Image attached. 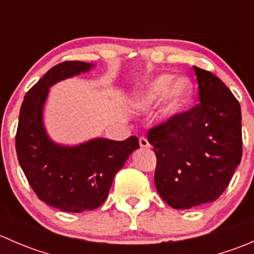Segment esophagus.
<instances>
[{"label":"esophagus","instance_id":"obj_1","mask_svg":"<svg viewBox=\"0 0 254 254\" xmlns=\"http://www.w3.org/2000/svg\"><path fill=\"white\" fill-rule=\"evenodd\" d=\"M139 143L142 148H150V142H148V140L146 137H140Z\"/></svg>","mask_w":254,"mask_h":254}]
</instances>
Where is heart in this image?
Instances as JSON below:
<instances>
[{
	"label": "heart",
	"mask_w": 254,
	"mask_h": 254,
	"mask_svg": "<svg viewBox=\"0 0 254 254\" xmlns=\"http://www.w3.org/2000/svg\"><path fill=\"white\" fill-rule=\"evenodd\" d=\"M171 81V75H160L151 79L140 92L137 102L143 107H150L163 97L162 115L166 119L176 118L184 111L190 101L193 83L187 77H178L172 84Z\"/></svg>",
	"instance_id": "heart-1"
}]
</instances>
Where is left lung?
<instances>
[{"instance_id":"1","label":"left lung","mask_w":254,"mask_h":254,"mask_svg":"<svg viewBox=\"0 0 254 254\" xmlns=\"http://www.w3.org/2000/svg\"><path fill=\"white\" fill-rule=\"evenodd\" d=\"M194 71L200 103L147 134L157 157L156 189L175 209L216 200L242 157L240 103L214 73Z\"/></svg>"}]
</instances>
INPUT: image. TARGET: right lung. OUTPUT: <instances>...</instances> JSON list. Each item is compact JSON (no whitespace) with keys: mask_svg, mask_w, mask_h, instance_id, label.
Wrapping results in <instances>:
<instances>
[{"mask_svg":"<svg viewBox=\"0 0 254 254\" xmlns=\"http://www.w3.org/2000/svg\"><path fill=\"white\" fill-rule=\"evenodd\" d=\"M93 64L65 61L48 71L25 94L16 135L17 157L38 198L67 212L101 206L113 179L139 148L136 136L124 141L96 137L66 146L50 139L43 122L49 88L63 79L88 72Z\"/></svg>","mask_w":254,"mask_h":254,"instance_id":"right-lung-1","label":"right lung"}]
</instances>
